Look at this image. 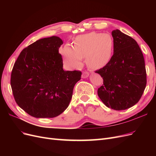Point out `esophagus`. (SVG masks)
Here are the masks:
<instances>
[{
    "label": "esophagus",
    "instance_id": "1",
    "mask_svg": "<svg viewBox=\"0 0 156 156\" xmlns=\"http://www.w3.org/2000/svg\"><path fill=\"white\" fill-rule=\"evenodd\" d=\"M89 76V73L87 72H84L82 73V78L83 79H85L87 77H88Z\"/></svg>",
    "mask_w": 156,
    "mask_h": 156
}]
</instances>
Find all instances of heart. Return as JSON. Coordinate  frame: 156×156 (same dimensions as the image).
Segmentation results:
<instances>
[{
	"mask_svg": "<svg viewBox=\"0 0 156 156\" xmlns=\"http://www.w3.org/2000/svg\"><path fill=\"white\" fill-rule=\"evenodd\" d=\"M113 50V40L106 33L90 32L75 37L73 47L66 44L61 49L64 62L70 68L82 65L85 56L86 64L91 69H100L109 62Z\"/></svg>",
	"mask_w": 156,
	"mask_h": 156,
	"instance_id": "1",
	"label": "heart"
}]
</instances>
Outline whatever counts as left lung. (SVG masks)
<instances>
[{"instance_id":"left-lung-1","label":"left lung","mask_w":156,"mask_h":156,"mask_svg":"<svg viewBox=\"0 0 156 156\" xmlns=\"http://www.w3.org/2000/svg\"><path fill=\"white\" fill-rule=\"evenodd\" d=\"M114 53L109 62L96 71L103 79L98 95L108 108L120 111L135 105L146 85L144 59L139 45L119 29L112 31Z\"/></svg>"}]
</instances>
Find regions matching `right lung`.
I'll use <instances>...</instances> for the list:
<instances>
[{
	"instance_id": "right-lung-1",
	"label": "right lung",
	"mask_w": 156,
	"mask_h": 156,
	"mask_svg": "<svg viewBox=\"0 0 156 156\" xmlns=\"http://www.w3.org/2000/svg\"><path fill=\"white\" fill-rule=\"evenodd\" d=\"M58 36L37 40L14 64L10 84L17 104L35 118H54L68 107L80 71H64Z\"/></svg>"
}]
</instances>
